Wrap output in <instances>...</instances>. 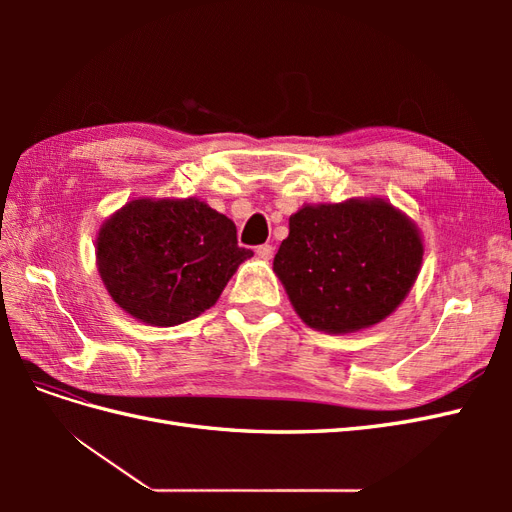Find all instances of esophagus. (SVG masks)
<instances>
[{"mask_svg": "<svg viewBox=\"0 0 512 512\" xmlns=\"http://www.w3.org/2000/svg\"><path fill=\"white\" fill-rule=\"evenodd\" d=\"M256 256H258V258H262V260H269V258H273V245H269V243H265V245H258V247H256Z\"/></svg>", "mask_w": 512, "mask_h": 512, "instance_id": "obj_1", "label": "esophagus"}]
</instances>
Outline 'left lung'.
Here are the masks:
<instances>
[{
	"label": "left lung",
	"mask_w": 512,
	"mask_h": 512,
	"mask_svg": "<svg viewBox=\"0 0 512 512\" xmlns=\"http://www.w3.org/2000/svg\"><path fill=\"white\" fill-rule=\"evenodd\" d=\"M423 260L414 224L389 203L303 207L273 258L297 314L312 329L371 327L406 299Z\"/></svg>",
	"instance_id": "1"
}]
</instances>
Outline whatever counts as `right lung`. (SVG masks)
<instances>
[{"instance_id": "obj_1", "label": "right lung", "mask_w": 512, "mask_h": 512, "mask_svg": "<svg viewBox=\"0 0 512 512\" xmlns=\"http://www.w3.org/2000/svg\"><path fill=\"white\" fill-rule=\"evenodd\" d=\"M250 256L232 220L196 198L132 200L98 235V271L108 294L153 327L203 314Z\"/></svg>"}]
</instances>
